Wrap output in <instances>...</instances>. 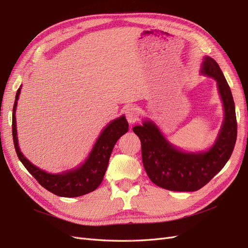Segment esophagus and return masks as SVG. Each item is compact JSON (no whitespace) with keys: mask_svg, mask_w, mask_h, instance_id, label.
Masks as SVG:
<instances>
[{"mask_svg":"<svg viewBox=\"0 0 248 248\" xmlns=\"http://www.w3.org/2000/svg\"><path fill=\"white\" fill-rule=\"evenodd\" d=\"M139 108L136 106H130L125 110V117L130 124H135L139 119Z\"/></svg>","mask_w":248,"mask_h":248,"instance_id":"34e87169","label":"esophagus"}]
</instances>
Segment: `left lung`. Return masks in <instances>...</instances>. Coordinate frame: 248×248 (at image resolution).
Listing matches in <instances>:
<instances>
[{"instance_id": "8db88e82", "label": "left lung", "mask_w": 248, "mask_h": 248, "mask_svg": "<svg viewBox=\"0 0 248 248\" xmlns=\"http://www.w3.org/2000/svg\"><path fill=\"white\" fill-rule=\"evenodd\" d=\"M201 73L217 82L225 110V119L214 144L207 151L186 153L166 140L150 121L133 127L141 141L142 162L155 186L174 191H195L206 186L227 164L237 138L235 103L218 63L205 57Z\"/></svg>"}]
</instances>
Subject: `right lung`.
Wrapping results in <instances>:
<instances>
[{
	"label": "right lung",
	"instance_id": "obj_1",
	"mask_svg": "<svg viewBox=\"0 0 248 248\" xmlns=\"http://www.w3.org/2000/svg\"><path fill=\"white\" fill-rule=\"evenodd\" d=\"M20 87L17 90L16 95H15L12 113V136L14 147L16 150L19 161L27 168V170L33 175V177H35L40 185L54 195L66 198H74L93 191L101 185L104 178L115 143L124 134L129 131V124H127L124 115L114 119L102 131L98 140L94 143L90 155L87 156L85 162L80 167L73 170L62 172L61 174L47 173L31 164L21 154L18 146L15 111H16Z\"/></svg>",
	"mask_w": 248,
	"mask_h": 248
}]
</instances>
